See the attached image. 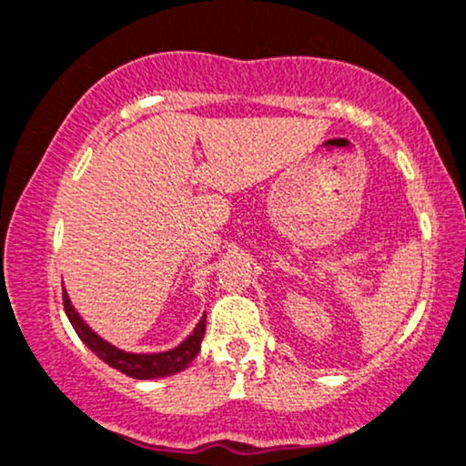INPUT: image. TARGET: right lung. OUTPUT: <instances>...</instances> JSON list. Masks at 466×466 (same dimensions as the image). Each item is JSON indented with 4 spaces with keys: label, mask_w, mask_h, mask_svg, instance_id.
<instances>
[{
    "label": "right lung",
    "mask_w": 466,
    "mask_h": 466,
    "mask_svg": "<svg viewBox=\"0 0 466 466\" xmlns=\"http://www.w3.org/2000/svg\"><path fill=\"white\" fill-rule=\"evenodd\" d=\"M63 305H65V314L74 327L76 333L86 347L91 349L102 362H106L113 369H117L119 373L135 377V380H155V377H169L177 375L180 370H185L189 366L191 360L196 358L200 351V342L205 338V325H207V314L202 316L196 329L191 331V336L185 338L178 347L169 349V351L163 353H128L122 351V349L113 347L111 342L102 340L96 331L86 325L85 320L80 319L78 311L74 309L71 300L67 297V292L63 289Z\"/></svg>",
    "instance_id": "add662e5"
}]
</instances>
